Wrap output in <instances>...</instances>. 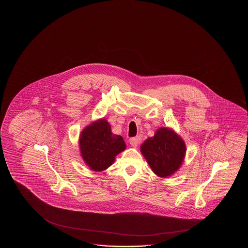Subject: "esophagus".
Wrapping results in <instances>:
<instances>
[{
  "instance_id": "obj_1",
  "label": "esophagus",
  "mask_w": 248,
  "mask_h": 248,
  "mask_svg": "<svg viewBox=\"0 0 248 248\" xmlns=\"http://www.w3.org/2000/svg\"><path fill=\"white\" fill-rule=\"evenodd\" d=\"M129 143L133 147H137L140 143V139L138 137H132L129 139Z\"/></svg>"
}]
</instances>
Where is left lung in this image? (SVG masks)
<instances>
[{
  "label": "left lung",
  "instance_id": "obj_1",
  "mask_svg": "<svg viewBox=\"0 0 248 248\" xmlns=\"http://www.w3.org/2000/svg\"><path fill=\"white\" fill-rule=\"evenodd\" d=\"M185 144L173 130L162 127L148 138L141 152L155 174L167 177L179 169L185 158Z\"/></svg>",
  "mask_w": 248,
  "mask_h": 248
}]
</instances>
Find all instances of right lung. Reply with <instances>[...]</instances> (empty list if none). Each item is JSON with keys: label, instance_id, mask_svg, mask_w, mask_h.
Instances as JSON below:
<instances>
[{"label": "right lung", "instance_id": "obj_1", "mask_svg": "<svg viewBox=\"0 0 248 248\" xmlns=\"http://www.w3.org/2000/svg\"><path fill=\"white\" fill-rule=\"evenodd\" d=\"M79 148L85 162L94 171L108 169L117 154L126 145L121 136L113 135L106 120H99L87 126L79 137Z\"/></svg>", "mask_w": 248, "mask_h": 248}]
</instances>
